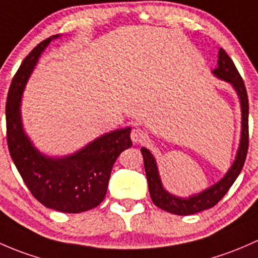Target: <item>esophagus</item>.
<instances>
[{"label": "esophagus", "instance_id": "34e87169", "mask_svg": "<svg viewBox=\"0 0 258 258\" xmlns=\"http://www.w3.org/2000/svg\"><path fill=\"white\" fill-rule=\"evenodd\" d=\"M130 137H132L133 143H135V144H143V143H147V140L149 139L148 133L140 128L133 129Z\"/></svg>", "mask_w": 258, "mask_h": 258}]
</instances>
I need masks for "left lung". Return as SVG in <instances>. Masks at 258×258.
<instances>
[{
  "instance_id": "1",
  "label": "left lung",
  "mask_w": 258,
  "mask_h": 258,
  "mask_svg": "<svg viewBox=\"0 0 258 258\" xmlns=\"http://www.w3.org/2000/svg\"><path fill=\"white\" fill-rule=\"evenodd\" d=\"M219 67L214 70V74L224 81L230 82L233 86V88L237 92L238 97L241 100V109H242V135H241L240 148H238L237 156L228 170V172L225 175L222 180H220L217 184L211 186L204 192L199 195L191 196L188 199H180L176 196H172L168 191L164 190L161 185L160 177L158 174V168H156L155 159L153 158L150 151L148 149L142 148L143 159H144V168L145 174H147L149 192L153 203L158 208H160L164 211H168L170 214L175 215H192L198 212L204 211L206 209H211L226 195V192L232 186L235 180L240 175L241 170L245 164L246 156H247L248 150V97L247 90H246L245 83L236 68L235 63L230 58V55L225 52L224 49L220 48L219 50V60H217Z\"/></svg>"
}]
</instances>
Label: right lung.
Segmentation results:
<instances>
[{
  "instance_id": "1",
  "label": "right lung",
  "mask_w": 258,
  "mask_h": 258,
  "mask_svg": "<svg viewBox=\"0 0 258 258\" xmlns=\"http://www.w3.org/2000/svg\"><path fill=\"white\" fill-rule=\"evenodd\" d=\"M57 37L37 44L13 77L6 102L7 145L26 186L42 205L78 214L104 200L114 163L121 151L132 147V140L130 128L115 130L63 159L46 158L32 147L21 124V94L41 53Z\"/></svg>"
}]
</instances>
